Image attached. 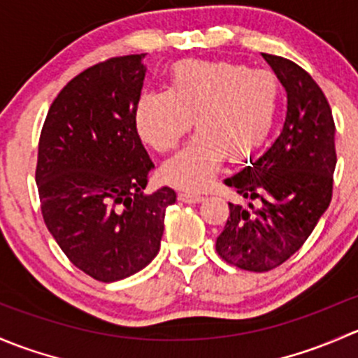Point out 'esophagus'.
<instances>
[{
	"mask_svg": "<svg viewBox=\"0 0 358 358\" xmlns=\"http://www.w3.org/2000/svg\"><path fill=\"white\" fill-rule=\"evenodd\" d=\"M179 200L184 201V203H200V201H203V196L198 193H193V191H180Z\"/></svg>",
	"mask_w": 358,
	"mask_h": 358,
	"instance_id": "esophagus-1",
	"label": "esophagus"
}]
</instances>
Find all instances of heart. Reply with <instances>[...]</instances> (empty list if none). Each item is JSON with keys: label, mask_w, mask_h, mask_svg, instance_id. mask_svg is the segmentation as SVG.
<instances>
[{"label": "heart", "mask_w": 358, "mask_h": 358, "mask_svg": "<svg viewBox=\"0 0 358 358\" xmlns=\"http://www.w3.org/2000/svg\"><path fill=\"white\" fill-rule=\"evenodd\" d=\"M279 83L268 70L233 62L184 60L169 76L167 90L138 98L134 125L158 153L179 145L193 125L198 132L162 167V179L182 189L208 186L229 157L245 160L267 143L279 110Z\"/></svg>", "instance_id": "heart-1"}]
</instances>
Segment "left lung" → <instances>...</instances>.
Wrapping results in <instances>:
<instances>
[{
    "label": "left lung",
    "mask_w": 358,
    "mask_h": 358,
    "mask_svg": "<svg viewBox=\"0 0 358 358\" xmlns=\"http://www.w3.org/2000/svg\"><path fill=\"white\" fill-rule=\"evenodd\" d=\"M288 94L274 145L227 178L246 205L229 203L217 253L243 271L265 272L301 248L333 196L334 120L319 84L288 58L262 53Z\"/></svg>",
    "instance_id": "left-lung-1"
}]
</instances>
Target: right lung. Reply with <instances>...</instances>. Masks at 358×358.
Listing matches in <instances>:
<instances>
[{"label":"right lung","instance_id":"1","mask_svg":"<svg viewBox=\"0 0 358 358\" xmlns=\"http://www.w3.org/2000/svg\"><path fill=\"white\" fill-rule=\"evenodd\" d=\"M145 55L108 58L73 77L48 110L36 182L44 224L69 260L101 282L157 257L176 193L145 194L150 160L134 125Z\"/></svg>","mask_w":358,"mask_h":358}]
</instances>
